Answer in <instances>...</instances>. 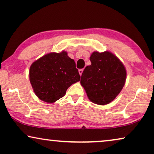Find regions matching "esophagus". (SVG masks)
<instances>
[{"instance_id":"34e87169","label":"esophagus","mask_w":154,"mask_h":154,"mask_svg":"<svg viewBox=\"0 0 154 154\" xmlns=\"http://www.w3.org/2000/svg\"><path fill=\"white\" fill-rule=\"evenodd\" d=\"M79 74L81 75H82V73H83V69H79Z\"/></svg>"}]
</instances>
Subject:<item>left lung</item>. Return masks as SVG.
<instances>
[{"label":"left lung","mask_w":154,"mask_h":154,"mask_svg":"<svg viewBox=\"0 0 154 154\" xmlns=\"http://www.w3.org/2000/svg\"><path fill=\"white\" fill-rule=\"evenodd\" d=\"M90 60L91 65L84 69L81 85L91 102L100 105L109 104L123 88L126 78L125 66L109 52H94Z\"/></svg>","instance_id":"obj_1"}]
</instances>
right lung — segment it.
<instances>
[{"mask_svg": "<svg viewBox=\"0 0 154 154\" xmlns=\"http://www.w3.org/2000/svg\"><path fill=\"white\" fill-rule=\"evenodd\" d=\"M81 75L74 60L66 52L50 53L31 64L29 79L33 91L43 102L52 103L63 97Z\"/></svg>", "mask_w": 154, "mask_h": 154, "instance_id": "add662e5", "label": "right lung"}]
</instances>
